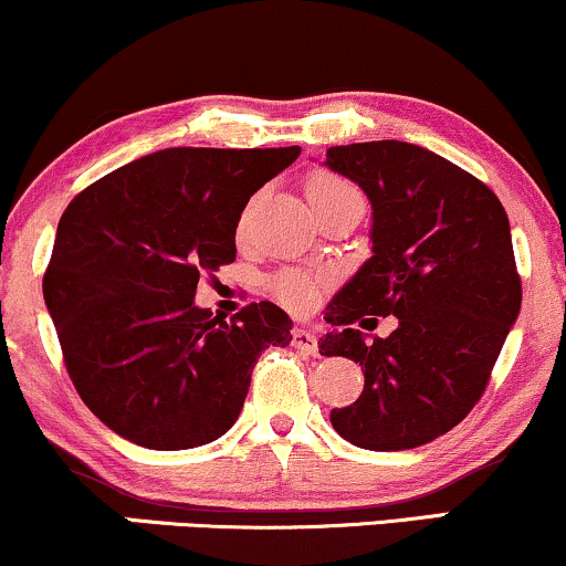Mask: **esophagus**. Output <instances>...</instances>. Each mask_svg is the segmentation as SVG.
Masks as SVG:
<instances>
[{
  "mask_svg": "<svg viewBox=\"0 0 566 566\" xmlns=\"http://www.w3.org/2000/svg\"><path fill=\"white\" fill-rule=\"evenodd\" d=\"M292 345L301 353H305V356H316L318 353V339L311 329H305V326H297V329L292 332Z\"/></svg>",
  "mask_w": 566,
  "mask_h": 566,
  "instance_id": "obj_1",
  "label": "esophagus"
}]
</instances>
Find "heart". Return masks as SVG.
<instances>
[{"label": "heart", "mask_w": 566, "mask_h": 566, "mask_svg": "<svg viewBox=\"0 0 566 566\" xmlns=\"http://www.w3.org/2000/svg\"><path fill=\"white\" fill-rule=\"evenodd\" d=\"M305 192H308L311 206H318V202L329 200V197L356 192V187L345 179H339V176L318 174L308 181V189H305ZM269 287H271V295H274L282 305H287L290 311L305 313V311L316 308L318 301H322L326 282L322 276L308 274V271L287 269V271H279V274L271 276Z\"/></svg>", "instance_id": "1"}]
</instances>
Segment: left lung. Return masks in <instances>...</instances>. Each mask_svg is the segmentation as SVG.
Wrapping results in <instances>:
<instances>
[{"instance_id":"left-lung-1","label":"left lung","mask_w":566,"mask_h":566,"mask_svg":"<svg viewBox=\"0 0 566 566\" xmlns=\"http://www.w3.org/2000/svg\"><path fill=\"white\" fill-rule=\"evenodd\" d=\"M324 166L364 189L374 221L371 258L324 313L335 329L322 356L364 369V392L332 427L366 451H408L472 411L520 316L509 216L480 179L408 142L329 147ZM366 312L399 326L366 340L352 329Z\"/></svg>"}]
</instances>
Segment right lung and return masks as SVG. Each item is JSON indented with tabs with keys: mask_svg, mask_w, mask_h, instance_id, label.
Wrapping results in <instances>:
<instances>
[{
	"mask_svg": "<svg viewBox=\"0 0 566 566\" xmlns=\"http://www.w3.org/2000/svg\"><path fill=\"white\" fill-rule=\"evenodd\" d=\"M301 147H168L102 176L65 208L44 303L88 411L153 451L221 438L255 360L292 322L261 301L234 316L197 308L200 274L234 263L237 223Z\"/></svg>",
	"mask_w": 566,
	"mask_h": 566,
	"instance_id": "1",
	"label": "right lung"
}]
</instances>
